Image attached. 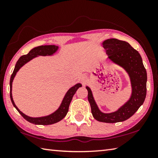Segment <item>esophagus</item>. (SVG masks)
Instances as JSON below:
<instances>
[{
	"instance_id": "esophagus-1",
	"label": "esophagus",
	"mask_w": 158,
	"mask_h": 158,
	"mask_svg": "<svg viewBox=\"0 0 158 158\" xmlns=\"http://www.w3.org/2000/svg\"><path fill=\"white\" fill-rule=\"evenodd\" d=\"M87 77H85V76H82L81 77V81L82 82V84H85V83H86V81H87Z\"/></svg>"
}]
</instances>
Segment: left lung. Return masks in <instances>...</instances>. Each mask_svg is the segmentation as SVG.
<instances>
[{"label":"left lung","mask_w":158,"mask_h":158,"mask_svg":"<svg viewBox=\"0 0 158 158\" xmlns=\"http://www.w3.org/2000/svg\"><path fill=\"white\" fill-rule=\"evenodd\" d=\"M104 49L109 59L123 67L130 75L132 93L129 101L118 110L111 114L101 112L93 99L92 92L89 87L88 100L91 108V113L97 121L108 123L122 122L133 116L143 105L146 96L147 73L141 57L137 50L127 42L118 39H108L102 42Z\"/></svg>","instance_id":"8db88e82"}]
</instances>
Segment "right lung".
<instances>
[{"instance_id": "right-lung-1", "label": "right lung", "mask_w": 158, "mask_h": 158, "mask_svg": "<svg viewBox=\"0 0 158 158\" xmlns=\"http://www.w3.org/2000/svg\"><path fill=\"white\" fill-rule=\"evenodd\" d=\"M58 49V47L55 46V45H44V46H39L35 48H33V49L31 50L28 54L23 55L22 56L19 58V59L16 63L15 68L14 69V71L10 77V99H11L12 103L13 106H15L16 109L19 111L23 118H25L26 121L30 122L31 123L35 124V125H52L56 123L59 122L61 121L64 117L66 116L68 114L69 106L70 104L72 99L73 98V95L75 94L76 91L79 87H81V84H77L73 87H72L68 92H67L66 95L64 98L62 102V104L60 106L56 111L54 113L49 115V116H44V117H40V118H31L28 116H26L24 114L19 110V109L15 105V104L13 101L12 96V81L14 79V77H15L16 74L18 72L21 67H22L25 63L28 62L31 60L32 58L36 57L37 56H50L52 55L53 53L56 52Z\"/></svg>"}]
</instances>
